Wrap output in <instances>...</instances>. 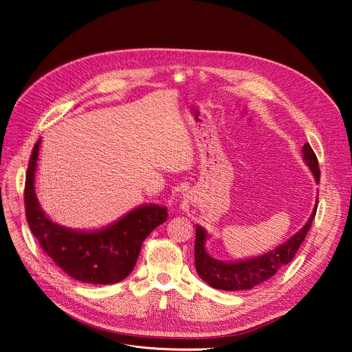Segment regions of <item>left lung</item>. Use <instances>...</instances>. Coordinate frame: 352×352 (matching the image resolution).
I'll use <instances>...</instances> for the list:
<instances>
[{"instance_id": "left-lung-1", "label": "left lung", "mask_w": 352, "mask_h": 352, "mask_svg": "<svg viewBox=\"0 0 352 352\" xmlns=\"http://www.w3.org/2000/svg\"><path fill=\"white\" fill-rule=\"evenodd\" d=\"M302 160L314 174L315 182L319 184L320 170L318 159L309 143L302 146ZM318 209V197L315 200V206L311 213V217L305 226L296 231L291 238H288L281 245L267 250V252L235 261H219L209 255L206 243L210 239L209 232L196 224V236H195V267L199 277L206 281L210 287L223 289V291H242L250 289L252 287L269 280L273 277L283 266L288 265L300 243L304 242L307 232L312 226Z\"/></svg>"}]
</instances>
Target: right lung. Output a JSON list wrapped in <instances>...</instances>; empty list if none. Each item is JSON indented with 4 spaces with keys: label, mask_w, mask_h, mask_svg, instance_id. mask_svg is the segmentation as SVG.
Segmentation results:
<instances>
[{
    "label": "right lung",
    "mask_w": 352,
    "mask_h": 352,
    "mask_svg": "<svg viewBox=\"0 0 352 352\" xmlns=\"http://www.w3.org/2000/svg\"><path fill=\"white\" fill-rule=\"evenodd\" d=\"M41 139L33 147L25 186L26 219L44 252L72 278L107 285L120 283L133 270L144 238L167 217V208L144 204L118 220L93 230L61 226L43 210L36 195V171Z\"/></svg>",
    "instance_id": "right-lung-1"
}]
</instances>
